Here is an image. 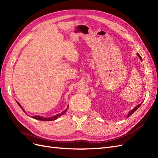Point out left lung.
Listing matches in <instances>:
<instances>
[{"label": "left lung", "instance_id": "left-lung-1", "mask_svg": "<svg viewBox=\"0 0 158 158\" xmlns=\"http://www.w3.org/2000/svg\"><path fill=\"white\" fill-rule=\"evenodd\" d=\"M137 55H138V56H139V57H140V59L142 60V58H141V56H140V55L139 54H138V53H137ZM141 104H142V103H140V104H138V106H136V107H135V108H134L133 109H132V110H131V111L130 112H129V113H128V115H127V117H128L129 116H130V115H131V114H132V113H133L134 112H135V111H136V110H137V109H138V108H139V107H140V106H141Z\"/></svg>", "mask_w": 158, "mask_h": 158}]
</instances>
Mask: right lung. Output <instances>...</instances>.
I'll return each instance as SVG.
<instances>
[{
    "label": "right lung",
    "instance_id": "1",
    "mask_svg": "<svg viewBox=\"0 0 158 158\" xmlns=\"http://www.w3.org/2000/svg\"><path fill=\"white\" fill-rule=\"evenodd\" d=\"M17 103L18 104V106L20 107V108L23 110V111L25 112V111L24 110H23V109L21 107V106H20V104L18 102H17ZM68 107H67V108H66V109L65 110V111H64L63 112H62L61 113H60V114H56V115H55V116H53V117H49V118H45V117H40V116H33L32 118H35V119H37V120H40V121H53V120H56V119L57 118H59L60 116H61L62 114H63L66 111V110H67V109H68ZM26 113V112H25Z\"/></svg>",
    "mask_w": 158,
    "mask_h": 158
}]
</instances>
